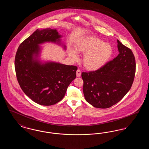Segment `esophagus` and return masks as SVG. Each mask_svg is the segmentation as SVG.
I'll use <instances>...</instances> for the list:
<instances>
[{"label":"esophagus","instance_id":"obj_1","mask_svg":"<svg viewBox=\"0 0 149 149\" xmlns=\"http://www.w3.org/2000/svg\"><path fill=\"white\" fill-rule=\"evenodd\" d=\"M77 77H80V76H81V71H80V70H79V69L77 70Z\"/></svg>","mask_w":149,"mask_h":149}]
</instances>
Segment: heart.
Here are the masks:
<instances>
[{"label": "heart", "mask_w": 149, "mask_h": 149, "mask_svg": "<svg viewBox=\"0 0 149 149\" xmlns=\"http://www.w3.org/2000/svg\"><path fill=\"white\" fill-rule=\"evenodd\" d=\"M75 50L69 51L71 60H78V54H84L83 63L89 70H97L106 63L112 54V47L95 36H90L79 41L75 45Z\"/></svg>", "instance_id": "heart-1"}]
</instances>
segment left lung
Segmentation results:
<instances>
[{"label": "left lung", "instance_id": "1", "mask_svg": "<svg viewBox=\"0 0 149 149\" xmlns=\"http://www.w3.org/2000/svg\"><path fill=\"white\" fill-rule=\"evenodd\" d=\"M118 56L95 71L83 72L85 100L98 108L117 103L131 89L136 71L135 58L130 49L117 40Z\"/></svg>", "mask_w": 149, "mask_h": 149}]
</instances>
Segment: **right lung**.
<instances>
[{"label": "right lung", "mask_w": 149, "mask_h": 149, "mask_svg": "<svg viewBox=\"0 0 149 149\" xmlns=\"http://www.w3.org/2000/svg\"><path fill=\"white\" fill-rule=\"evenodd\" d=\"M61 37L56 29H37L20 44L15 55L18 82L26 95L40 105L51 106L61 100L68 86L76 78L78 68L75 66L54 62L41 64L36 59L40 51L39 44H60Z\"/></svg>", "instance_id": "add662e5"}]
</instances>
